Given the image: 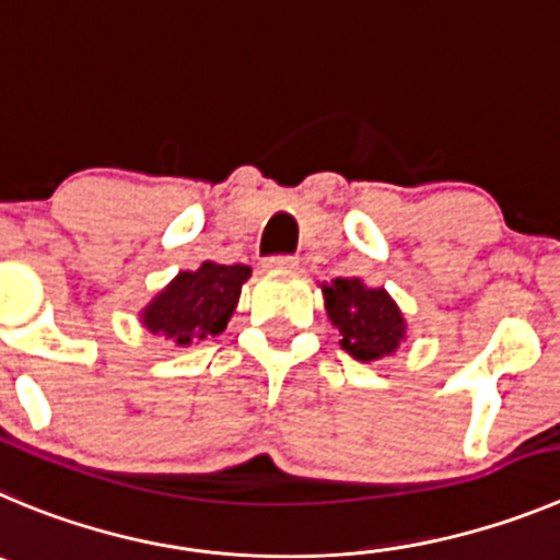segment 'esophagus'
<instances>
[{"instance_id":"esophagus-1","label":"esophagus","mask_w":560,"mask_h":560,"mask_svg":"<svg viewBox=\"0 0 560 560\" xmlns=\"http://www.w3.org/2000/svg\"><path fill=\"white\" fill-rule=\"evenodd\" d=\"M265 268L268 270H295L298 259L295 256H270V259H265Z\"/></svg>"}]
</instances>
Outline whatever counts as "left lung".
Masks as SVG:
<instances>
[{"instance_id":"left-lung-1","label":"left lung","mask_w":560,"mask_h":560,"mask_svg":"<svg viewBox=\"0 0 560 560\" xmlns=\"http://www.w3.org/2000/svg\"><path fill=\"white\" fill-rule=\"evenodd\" d=\"M320 290L342 351L368 364L398 351L406 339V317L384 287H368L362 279H334L331 284L323 281Z\"/></svg>"}]
</instances>
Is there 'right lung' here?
Segmentation results:
<instances>
[{
  "mask_svg": "<svg viewBox=\"0 0 560 560\" xmlns=\"http://www.w3.org/2000/svg\"><path fill=\"white\" fill-rule=\"evenodd\" d=\"M248 279V265L201 262L198 270H182L140 310V323L176 348L218 337L232 320Z\"/></svg>",
  "mask_w": 560,
  "mask_h": 560,
  "instance_id": "1",
  "label": "right lung"
}]
</instances>
